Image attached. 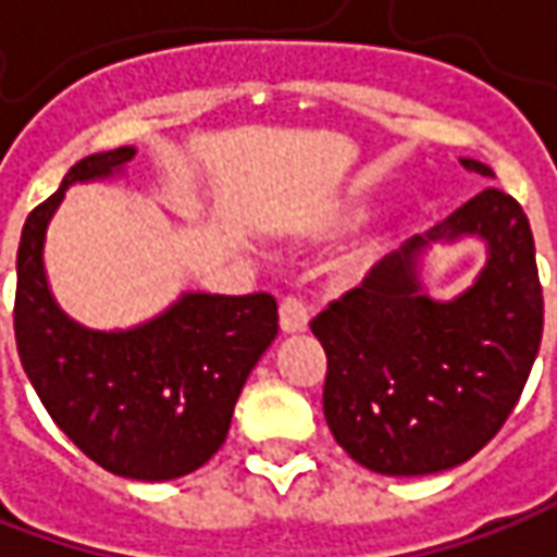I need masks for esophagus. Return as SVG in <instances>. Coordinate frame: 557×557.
I'll return each mask as SVG.
<instances>
[{
  "label": "esophagus",
  "mask_w": 557,
  "mask_h": 557,
  "mask_svg": "<svg viewBox=\"0 0 557 557\" xmlns=\"http://www.w3.org/2000/svg\"><path fill=\"white\" fill-rule=\"evenodd\" d=\"M308 308L298 301V298H283L280 301V330L286 333V336H298V333H305L308 330Z\"/></svg>",
  "instance_id": "esophagus-1"
}]
</instances>
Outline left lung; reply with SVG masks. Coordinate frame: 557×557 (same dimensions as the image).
Instances as JSON below:
<instances>
[{
    "label": "left lung",
    "mask_w": 557,
    "mask_h": 557,
    "mask_svg": "<svg viewBox=\"0 0 557 557\" xmlns=\"http://www.w3.org/2000/svg\"><path fill=\"white\" fill-rule=\"evenodd\" d=\"M469 172L493 169L462 157ZM485 243L488 261L462 294L434 299V242ZM326 351L323 416L363 469L434 474L471 459L503 429L543 338V289L524 209L487 187L425 237L382 259L311 323Z\"/></svg>",
    "instance_id": "1"
}]
</instances>
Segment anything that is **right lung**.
Listing matches in <instances>:
<instances>
[{
  "mask_svg": "<svg viewBox=\"0 0 557 557\" xmlns=\"http://www.w3.org/2000/svg\"><path fill=\"white\" fill-rule=\"evenodd\" d=\"M135 147L91 153L29 212L17 246L14 338L29 385L54 425L101 469L172 481L206 466L234 404L277 336L268 293H182L125 330H91L58 305L46 274L49 224L73 184L123 178Z\"/></svg>",
  "mask_w": 557,
  "mask_h": 557,
  "instance_id": "obj_1",
  "label": "right lung"
}]
</instances>
